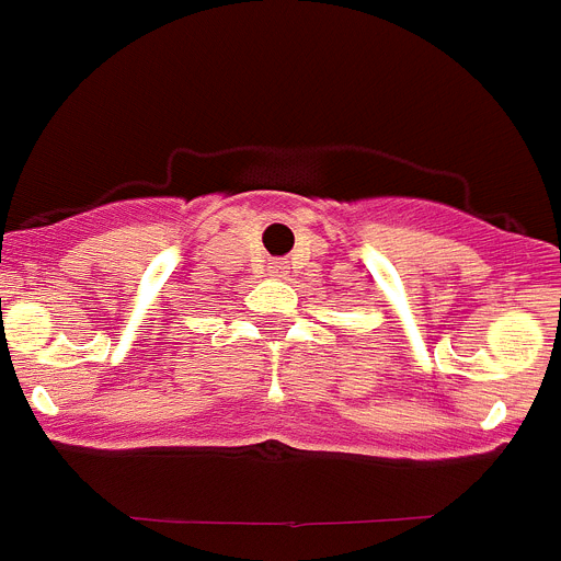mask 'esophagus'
<instances>
[{
    "instance_id": "esophagus-1",
    "label": "esophagus",
    "mask_w": 561,
    "mask_h": 561,
    "mask_svg": "<svg viewBox=\"0 0 561 561\" xmlns=\"http://www.w3.org/2000/svg\"><path fill=\"white\" fill-rule=\"evenodd\" d=\"M267 273H271V276H285V273H288V262L271 259V262H267Z\"/></svg>"
}]
</instances>
